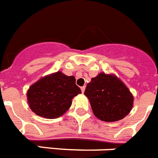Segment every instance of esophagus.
I'll use <instances>...</instances> for the list:
<instances>
[{
	"label": "esophagus",
	"mask_w": 158,
	"mask_h": 158,
	"mask_svg": "<svg viewBox=\"0 0 158 158\" xmlns=\"http://www.w3.org/2000/svg\"><path fill=\"white\" fill-rule=\"evenodd\" d=\"M85 88H86V87H85V86H83V87H81V91H82V93H83V92H84V91H85Z\"/></svg>",
	"instance_id": "esophagus-1"
}]
</instances>
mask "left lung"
Returning <instances> with one entry per match:
<instances>
[{
	"instance_id": "1",
	"label": "left lung",
	"mask_w": 158,
	"mask_h": 158,
	"mask_svg": "<svg viewBox=\"0 0 158 158\" xmlns=\"http://www.w3.org/2000/svg\"><path fill=\"white\" fill-rule=\"evenodd\" d=\"M84 95L88 98L94 115L105 122L122 120L133 106L129 89L115 75L99 73L87 84Z\"/></svg>"
}]
</instances>
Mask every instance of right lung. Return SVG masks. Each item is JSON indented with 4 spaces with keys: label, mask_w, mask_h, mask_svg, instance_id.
<instances>
[{
    "label": "right lung",
    "mask_w": 158,
    "mask_h": 158,
    "mask_svg": "<svg viewBox=\"0 0 158 158\" xmlns=\"http://www.w3.org/2000/svg\"><path fill=\"white\" fill-rule=\"evenodd\" d=\"M80 93L75 77L57 71L32 84L27 91V100L30 109L36 115L54 119L67 112L73 98Z\"/></svg>",
    "instance_id": "add662e5"
}]
</instances>
